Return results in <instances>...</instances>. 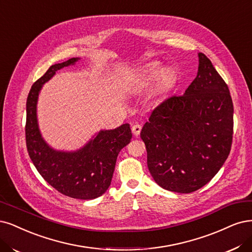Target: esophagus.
Returning <instances> with one entry per match:
<instances>
[{
	"label": "esophagus",
	"instance_id": "esophagus-1",
	"mask_svg": "<svg viewBox=\"0 0 252 252\" xmlns=\"http://www.w3.org/2000/svg\"><path fill=\"white\" fill-rule=\"evenodd\" d=\"M131 130H132V133L133 135L137 136L138 134H140L141 130H142V126L140 124H133L132 127H131Z\"/></svg>",
	"mask_w": 252,
	"mask_h": 252
}]
</instances>
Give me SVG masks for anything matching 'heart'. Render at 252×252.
<instances>
[{"label":"heart","instance_id":"b5f03b06","mask_svg":"<svg viewBox=\"0 0 252 252\" xmlns=\"http://www.w3.org/2000/svg\"><path fill=\"white\" fill-rule=\"evenodd\" d=\"M161 70V65L159 63H153L147 65L144 71V78L146 80H151L158 77V82L160 86H167L171 83L173 79V72L170 68H163Z\"/></svg>","mask_w":252,"mask_h":252}]
</instances>
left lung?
<instances>
[{
    "label": "left lung",
    "mask_w": 252,
    "mask_h": 252,
    "mask_svg": "<svg viewBox=\"0 0 252 252\" xmlns=\"http://www.w3.org/2000/svg\"><path fill=\"white\" fill-rule=\"evenodd\" d=\"M198 74L181 96L156 106L141 131L156 184L188 194L205 186L228 158L233 104L227 84L199 53Z\"/></svg>",
    "instance_id": "8db88e82"
}]
</instances>
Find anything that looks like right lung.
Wrapping results in <instances>:
<instances>
[{
    "mask_svg": "<svg viewBox=\"0 0 252 252\" xmlns=\"http://www.w3.org/2000/svg\"><path fill=\"white\" fill-rule=\"evenodd\" d=\"M77 60L71 58L51 65L31 86L26 103V145L33 164L51 187L67 197L91 200L105 193L110 186L119 152L129 144L132 133L129 124L114 130H102L77 152L55 151L42 140L36 119L39 91L57 71L74 64Z\"/></svg>",
    "mask_w": 252,
    "mask_h": 252,
    "instance_id": "right-lung-1",
    "label": "right lung"
}]
</instances>
